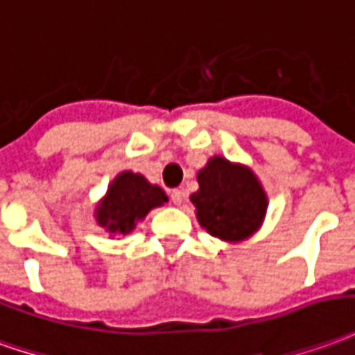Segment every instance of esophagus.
<instances>
[{"label": "esophagus", "instance_id": "esophagus-1", "mask_svg": "<svg viewBox=\"0 0 355 355\" xmlns=\"http://www.w3.org/2000/svg\"><path fill=\"white\" fill-rule=\"evenodd\" d=\"M171 202L175 203V205H182V202H184V192L182 190H173L171 192Z\"/></svg>", "mask_w": 355, "mask_h": 355}]
</instances>
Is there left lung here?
<instances>
[{
    "label": "left lung",
    "instance_id": "1",
    "mask_svg": "<svg viewBox=\"0 0 355 355\" xmlns=\"http://www.w3.org/2000/svg\"><path fill=\"white\" fill-rule=\"evenodd\" d=\"M200 188L190 196L200 227L223 242H244L263 225L269 198L244 163L213 155L198 171Z\"/></svg>",
    "mask_w": 355,
    "mask_h": 355
}]
</instances>
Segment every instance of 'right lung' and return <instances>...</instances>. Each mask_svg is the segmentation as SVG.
Returning <instances> with one entry per match:
<instances>
[{
    "mask_svg": "<svg viewBox=\"0 0 355 355\" xmlns=\"http://www.w3.org/2000/svg\"><path fill=\"white\" fill-rule=\"evenodd\" d=\"M165 202L169 198L159 186L152 184L140 173L123 171L109 182L107 192L94 209V217L109 236H126L148 213Z\"/></svg>",
    "mask_w": 355,
    "mask_h": 355,
    "instance_id": "right-lung-1",
    "label": "right lung"
}]
</instances>
